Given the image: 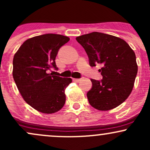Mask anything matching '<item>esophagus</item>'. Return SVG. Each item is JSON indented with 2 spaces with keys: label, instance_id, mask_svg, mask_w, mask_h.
Here are the masks:
<instances>
[{
  "label": "esophagus",
  "instance_id": "34e87169",
  "mask_svg": "<svg viewBox=\"0 0 150 150\" xmlns=\"http://www.w3.org/2000/svg\"><path fill=\"white\" fill-rule=\"evenodd\" d=\"M80 80H81V79H77V78H74L73 79V81H75V82H80Z\"/></svg>",
  "mask_w": 150,
  "mask_h": 150
}]
</instances>
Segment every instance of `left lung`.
Listing matches in <instances>:
<instances>
[{"instance_id":"8db88e82","label":"left lung","mask_w":150,"mask_h":150,"mask_svg":"<svg viewBox=\"0 0 150 150\" xmlns=\"http://www.w3.org/2000/svg\"><path fill=\"white\" fill-rule=\"evenodd\" d=\"M85 50L89 65H101L102 80L91 79L92 88L87 93L89 103L100 111L121 104L129 97L137 73L135 52L120 38L94 32L76 37Z\"/></svg>"}]
</instances>
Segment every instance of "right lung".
Returning <instances> with one entry per match:
<instances>
[{"instance_id": "right-lung-1", "label": "right lung", "mask_w": 150, "mask_h": 150, "mask_svg": "<svg viewBox=\"0 0 150 150\" xmlns=\"http://www.w3.org/2000/svg\"><path fill=\"white\" fill-rule=\"evenodd\" d=\"M69 40L61 34H42L26 40L15 54L13 79L24 100L38 111L53 113L64 106L65 89L72 79L53 75L48 70H58L55 59Z\"/></svg>"}]
</instances>
